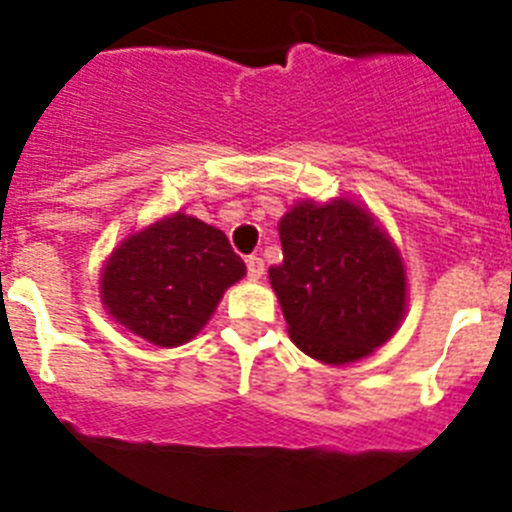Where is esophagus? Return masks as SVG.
<instances>
[{
	"mask_svg": "<svg viewBox=\"0 0 512 512\" xmlns=\"http://www.w3.org/2000/svg\"><path fill=\"white\" fill-rule=\"evenodd\" d=\"M262 272H265V262H262V257L257 255L247 257V275H250L252 280H260Z\"/></svg>",
	"mask_w": 512,
	"mask_h": 512,
	"instance_id": "34e87169",
	"label": "esophagus"
}]
</instances>
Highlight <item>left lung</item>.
Returning a JSON list of instances; mask_svg holds the SVG:
<instances>
[{"mask_svg": "<svg viewBox=\"0 0 512 512\" xmlns=\"http://www.w3.org/2000/svg\"><path fill=\"white\" fill-rule=\"evenodd\" d=\"M278 232L283 262L267 275L300 351L328 366L353 364L399 331L407 267L364 204L303 199L283 214Z\"/></svg>", "mask_w": 512, "mask_h": 512, "instance_id": "obj_1", "label": "left lung"}]
</instances>
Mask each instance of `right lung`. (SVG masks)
<instances>
[{
  "instance_id": "1",
  "label": "right lung",
  "mask_w": 512,
  "mask_h": 512,
  "mask_svg": "<svg viewBox=\"0 0 512 512\" xmlns=\"http://www.w3.org/2000/svg\"><path fill=\"white\" fill-rule=\"evenodd\" d=\"M247 275L227 234L191 214L148 222L113 247L100 270V303L123 331L176 348L209 323L224 290Z\"/></svg>"
}]
</instances>
